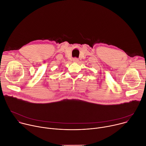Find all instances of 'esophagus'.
<instances>
[{
	"instance_id": "obj_1",
	"label": "esophagus",
	"mask_w": 146,
	"mask_h": 146,
	"mask_svg": "<svg viewBox=\"0 0 146 146\" xmlns=\"http://www.w3.org/2000/svg\"><path fill=\"white\" fill-rule=\"evenodd\" d=\"M73 62H74V63H77V62H78L79 60L78 58H74L73 59Z\"/></svg>"
}]
</instances>
